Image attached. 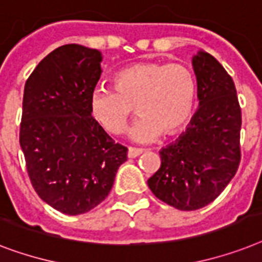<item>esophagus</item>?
<instances>
[{"instance_id":"34e87169","label":"esophagus","mask_w":262,"mask_h":262,"mask_svg":"<svg viewBox=\"0 0 262 262\" xmlns=\"http://www.w3.org/2000/svg\"><path fill=\"white\" fill-rule=\"evenodd\" d=\"M142 152H143V150L142 148H135V147H128V158H135V157L141 156Z\"/></svg>"}]
</instances>
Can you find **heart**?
Masks as SVG:
<instances>
[{"instance_id":"1","label":"heart","mask_w":262,"mask_h":262,"mask_svg":"<svg viewBox=\"0 0 262 262\" xmlns=\"http://www.w3.org/2000/svg\"><path fill=\"white\" fill-rule=\"evenodd\" d=\"M196 93V78L187 66L139 62L119 70L114 88L98 86L92 92L91 112L106 133L119 135L137 106L141 118L128 129V138L147 143L162 131L173 135L187 124Z\"/></svg>"}]
</instances>
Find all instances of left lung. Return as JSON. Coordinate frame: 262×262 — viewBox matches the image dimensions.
<instances>
[{"mask_svg": "<svg viewBox=\"0 0 262 262\" xmlns=\"http://www.w3.org/2000/svg\"><path fill=\"white\" fill-rule=\"evenodd\" d=\"M199 108L185 133L160 151L148 188L169 206L194 211L223 192L241 162V106L233 78L214 56L192 58Z\"/></svg>", "mask_w": 262, "mask_h": 262, "instance_id": "8db88e82", "label": "left lung"}]
</instances>
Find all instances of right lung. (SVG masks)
I'll return each instance as SVG.
<instances>
[{"mask_svg": "<svg viewBox=\"0 0 262 262\" xmlns=\"http://www.w3.org/2000/svg\"><path fill=\"white\" fill-rule=\"evenodd\" d=\"M101 60L98 50L64 45L25 82L20 146L29 180L43 202L68 215L98 206L127 161V147L92 118Z\"/></svg>", "mask_w": 262, "mask_h": 262, "instance_id": "right-lung-1", "label": "right lung"}]
</instances>
